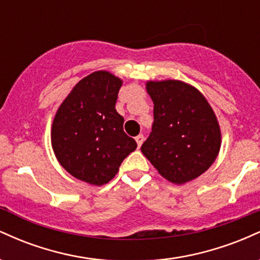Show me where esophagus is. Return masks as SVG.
Segmentation results:
<instances>
[{
  "instance_id": "obj_1",
  "label": "esophagus",
  "mask_w": 260,
  "mask_h": 260,
  "mask_svg": "<svg viewBox=\"0 0 260 260\" xmlns=\"http://www.w3.org/2000/svg\"><path fill=\"white\" fill-rule=\"evenodd\" d=\"M136 142H137V145H138V148L142 147L143 142H144V137L142 136V134H139V136L136 137Z\"/></svg>"
}]
</instances>
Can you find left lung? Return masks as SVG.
I'll list each match as a JSON object with an SVG mask.
<instances>
[{
    "label": "left lung",
    "instance_id": "8db88e82",
    "mask_svg": "<svg viewBox=\"0 0 260 260\" xmlns=\"http://www.w3.org/2000/svg\"><path fill=\"white\" fill-rule=\"evenodd\" d=\"M145 88L154 103V123L142 153L172 183L199 177L221 148V129L210 104L182 80H148Z\"/></svg>",
    "mask_w": 260,
    "mask_h": 260
}]
</instances>
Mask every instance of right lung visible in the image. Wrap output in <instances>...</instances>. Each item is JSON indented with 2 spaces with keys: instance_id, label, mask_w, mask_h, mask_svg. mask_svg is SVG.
<instances>
[{
  "instance_id": "1",
  "label": "right lung",
  "mask_w": 260,
  "mask_h": 260,
  "mask_svg": "<svg viewBox=\"0 0 260 260\" xmlns=\"http://www.w3.org/2000/svg\"><path fill=\"white\" fill-rule=\"evenodd\" d=\"M122 79L96 71L80 79L56 111L52 150L59 165L78 180L103 186L115 177L122 161L136 150L116 111Z\"/></svg>"
}]
</instances>
